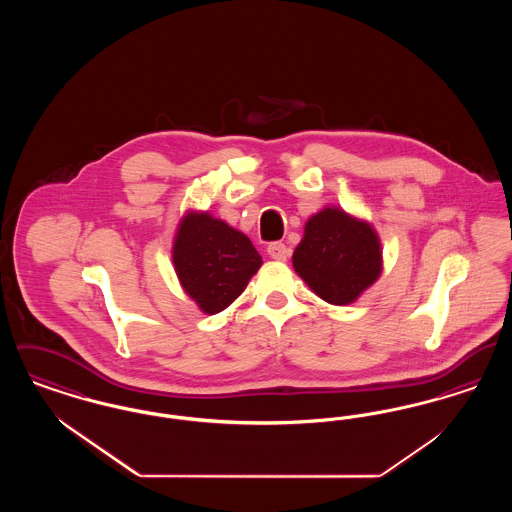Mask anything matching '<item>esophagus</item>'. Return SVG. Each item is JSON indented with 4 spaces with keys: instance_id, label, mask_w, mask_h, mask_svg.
<instances>
[{
    "instance_id": "esophagus-1",
    "label": "esophagus",
    "mask_w": 512,
    "mask_h": 512,
    "mask_svg": "<svg viewBox=\"0 0 512 512\" xmlns=\"http://www.w3.org/2000/svg\"><path fill=\"white\" fill-rule=\"evenodd\" d=\"M267 251L274 261H286L290 257V247L282 242L268 244Z\"/></svg>"
}]
</instances>
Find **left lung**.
<instances>
[{"label": "left lung", "instance_id": "1", "mask_svg": "<svg viewBox=\"0 0 512 512\" xmlns=\"http://www.w3.org/2000/svg\"><path fill=\"white\" fill-rule=\"evenodd\" d=\"M293 268L307 286L332 305L353 303L382 272L376 232L340 209H324L307 220L293 251Z\"/></svg>", "mask_w": 512, "mask_h": 512}]
</instances>
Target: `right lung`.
<instances>
[{
	"mask_svg": "<svg viewBox=\"0 0 512 512\" xmlns=\"http://www.w3.org/2000/svg\"><path fill=\"white\" fill-rule=\"evenodd\" d=\"M172 263L199 309L215 315L244 292L263 259L251 240L226 222L209 213H188L174 240Z\"/></svg>",
	"mask_w": 512,
	"mask_h": 512,
	"instance_id": "right-lung-1",
	"label": "right lung"
}]
</instances>
